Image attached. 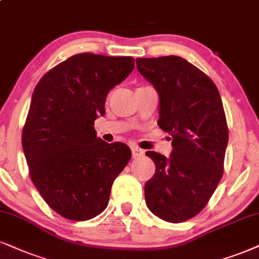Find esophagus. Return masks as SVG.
I'll return each mask as SVG.
<instances>
[{"mask_svg":"<svg viewBox=\"0 0 259 259\" xmlns=\"http://www.w3.org/2000/svg\"><path fill=\"white\" fill-rule=\"evenodd\" d=\"M132 153H133V158H140V156H142L143 154H145V152H143L142 149L137 148V147H133Z\"/></svg>","mask_w":259,"mask_h":259,"instance_id":"1","label":"esophagus"}]
</instances>
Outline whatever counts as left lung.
<instances>
[{
    "label": "left lung",
    "mask_w": 259,
    "mask_h": 259,
    "mask_svg": "<svg viewBox=\"0 0 259 259\" xmlns=\"http://www.w3.org/2000/svg\"><path fill=\"white\" fill-rule=\"evenodd\" d=\"M137 69L159 94L158 124L172 136L169 158L147 152L155 173L145 185L147 207L179 224L207 205L224 175L228 127L211 78L179 56L136 58Z\"/></svg>",
    "instance_id": "obj_1"
}]
</instances>
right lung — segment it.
Segmentation results:
<instances>
[{
    "instance_id": "1",
    "label": "right lung",
    "mask_w": 259,
    "mask_h": 259,
    "mask_svg": "<svg viewBox=\"0 0 259 259\" xmlns=\"http://www.w3.org/2000/svg\"><path fill=\"white\" fill-rule=\"evenodd\" d=\"M133 57L90 52L49 70L34 88L22 130L29 176L52 210L86 221L105 210L116 177L132 158L122 142L97 137L110 90L125 80Z\"/></svg>"
}]
</instances>
